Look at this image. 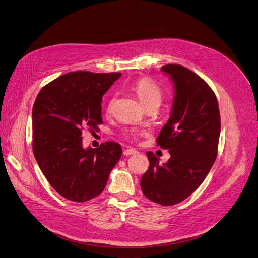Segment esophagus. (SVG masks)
I'll use <instances>...</instances> for the list:
<instances>
[{
    "label": "esophagus",
    "instance_id": "esophagus-1",
    "mask_svg": "<svg viewBox=\"0 0 258 258\" xmlns=\"http://www.w3.org/2000/svg\"><path fill=\"white\" fill-rule=\"evenodd\" d=\"M138 151H137L136 149H133V148H128V149H125L124 151H123V154L124 156H132V154H135V153H137Z\"/></svg>",
    "mask_w": 258,
    "mask_h": 258
}]
</instances>
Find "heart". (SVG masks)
Listing matches in <instances>:
<instances>
[{
    "mask_svg": "<svg viewBox=\"0 0 258 258\" xmlns=\"http://www.w3.org/2000/svg\"><path fill=\"white\" fill-rule=\"evenodd\" d=\"M132 89L136 93L137 97H138V99L140 100V102L144 108H146L148 106H152V105L160 106L162 97H163L162 90L159 86L153 81H151L150 79H147V78L139 79L138 81H136L133 84ZM115 100H116L115 96L110 98L108 105H107L108 113H110L112 111V108L115 104ZM140 135H143V132L137 131V130H133V131L125 133V137H127L128 139H132V140L137 139Z\"/></svg>",
    "mask_w": 258,
    "mask_h": 258,
    "instance_id": "obj_1",
    "label": "heart"
}]
</instances>
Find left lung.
Segmentation results:
<instances>
[{
  "mask_svg": "<svg viewBox=\"0 0 258 258\" xmlns=\"http://www.w3.org/2000/svg\"><path fill=\"white\" fill-rule=\"evenodd\" d=\"M161 71L173 82L175 95L157 144L169 149L171 157L160 165L147 151L149 168L140 185L149 200L168 207L187 198L207 177L217 158L221 119L217 97L207 82L178 64L162 66Z\"/></svg>",
  "mask_w": 258,
  "mask_h": 258,
  "instance_id": "obj_1",
  "label": "left lung"
}]
</instances>
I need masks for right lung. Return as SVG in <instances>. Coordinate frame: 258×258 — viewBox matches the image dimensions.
<instances>
[{"label":"right lung","instance_id":"1","mask_svg":"<svg viewBox=\"0 0 258 258\" xmlns=\"http://www.w3.org/2000/svg\"><path fill=\"white\" fill-rule=\"evenodd\" d=\"M120 73L75 72L40 90L32 111L33 152L43 175L64 198L85 202L98 196L121 157V145L109 141L84 148L82 131L102 123L101 98Z\"/></svg>","mask_w":258,"mask_h":258}]
</instances>
